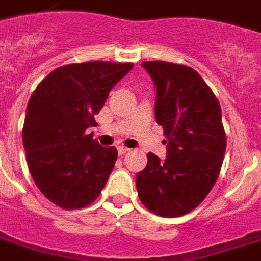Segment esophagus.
<instances>
[{
    "instance_id": "1",
    "label": "esophagus",
    "mask_w": 261,
    "mask_h": 261,
    "mask_svg": "<svg viewBox=\"0 0 261 261\" xmlns=\"http://www.w3.org/2000/svg\"><path fill=\"white\" fill-rule=\"evenodd\" d=\"M128 148H125V146L120 145V146H117V152H119V155H124L125 152H128Z\"/></svg>"
}]
</instances>
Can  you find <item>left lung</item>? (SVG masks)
I'll return each instance as SVG.
<instances>
[{
    "label": "left lung",
    "mask_w": 261,
    "mask_h": 261,
    "mask_svg": "<svg viewBox=\"0 0 261 261\" xmlns=\"http://www.w3.org/2000/svg\"><path fill=\"white\" fill-rule=\"evenodd\" d=\"M156 86L155 115L167 144L165 162L148 153L136 177L140 200L162 217H179L198 207L219 178L227 148L221 106L192 67L142 62Z\"/></svg>",
    "instance_id": "1"
}]
</instances>
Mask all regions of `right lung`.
Wrapping results in <instances>:
<instances>
[{"label": "right lung", "mask_w": 261, "mask_h": 261, "mask_svg": "<svg viewBox=\"0 0 261 261\" xmlns=\"http://www.w3.org/2000/svg\"><path fill=\"white\" fill-rule=\"evenodd\" d=\"M133 63L83 62L51 71L30 96L23 146L34 182L65 210L91 204L99 196L117 159L87 134L116 83Z\"/></svg>", "instance_id": "right-lung-1"}]
</instances>
